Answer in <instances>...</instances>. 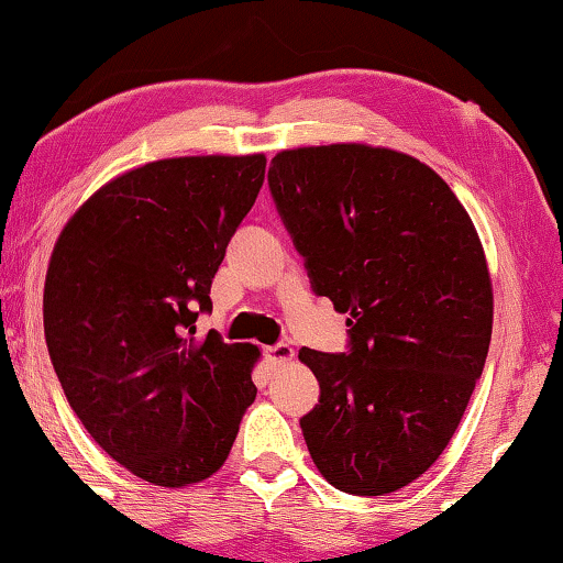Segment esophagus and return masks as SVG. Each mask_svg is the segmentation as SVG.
<instances>
[{
  "instance_id": "esophagus-1",
  "label": "esophagus",
  "mask_w": 563,
  "mask_h": 563,
  "mask_svg": "<svg viewBox=\"0 0 563 563\" xmlns=\"http://www.w3.org/2000/svg\"><path fill=\"white\" fill-rule=\"evenodd\" d=\"M265 356L271 364H290L292 358H296V351H292L288 343H275V346L265 351Z\"/></svg>"
}]
</instances>
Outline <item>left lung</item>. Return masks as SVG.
<instances>
[{"instance_id":"8db88e82","label":"left lung","mask_w":563,"mask_h":563,"mask_svg":"<svg viewBox=\"0 0 563 563\" xmlns=\"http://www.w3.org/2000/svg\"><path fill=\"white\" fill-rule=\"evenodd\" d=\"M267 181L313 290L349 316L346 354H298L321 384L300 419L310 457L351 496L405 488L448 448L488 356L475 224L438 172L384 146L285 148Z\"/></svg>"}]
</instances>
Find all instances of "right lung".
Listing matches in <instances>:
<instances>
[{"mask_svg": "<svg viewBox=\"0 0 563 563\" xmlns=\"http://www.w3.org/2000/svg\"><path fill=\"white\" fill-rule=\"evenodd\" d=\"M265 154L176 156L115 176L78 207L47 265L42 318L73 412L141 481L184 488L228 460L255 401L260 349L195 335Z\"/></svg>", "mask_w": 563, "mask_h": 563, "instance_id": "1", "label": "right lung"}]
</instances>
